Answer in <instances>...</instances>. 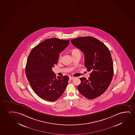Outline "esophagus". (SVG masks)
I'll use <instances>...</instances> for the list:
<instances>
[{"label":"esophagus","instance_id":"obj_1","mask_svg":"<svg viewBox=\"0 0 135 135\" xmlns=\"http://www.w3.org/2000/svg\"><path fill=\"white\" fill-rule=\"evenodd\" d=\"M74 78H75V77H72V76H70V77H69V79H70V80H73Z\"/></svg>","mask_w":135,"mask_h":135}]
</instances>
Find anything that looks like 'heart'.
Listing matches in <instances>:
<instances>
[{"label":"heart","instance_id":"obj_1","mask_svg":"<svg viewBox=\"0 0 135 135\" xmlns=\"http://www.w3.org/2000/svg\"><path fill=\"white\" fill-rule=\"evenodd\" d=\"M71 53H72V54H78V53H80V51H79V49H72V51H71ZM61 58V54H60L59 57V60H60Z\"/></svg>","mask_w":135,"mask_h":135}]
</instances>
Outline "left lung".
<instances>
[{
  "mask_svg": "<svg viewBox=\"0 0 135 135\" xmlns=\"http://www.w3.org/2000/svg\"><path fill=\"white\" fill-rule=\"evenodd\" d=\"M71 42L83 53L85 66L91 72L88 79L80 78L78 90L86 98H96L106 91L112 81L114 68L110 52L104 44L93 37H80Z\"/></svg>",
  "mask_w": 135,
  "mask_h": 135,
  "instance_id": "obj_1",
  "label": "left lung"
}]
</instances>
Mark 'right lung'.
Wrapping results in <instances>:
<instances>
[{
	"label": "right lung",
	"mask_w": 135,
	"mask_h": 135,
	"mask_svg": "<svg viewBox=\"0 0 135 135\" xmlns=\"http://www.w3.org/2000/svg\"><path fill=\"white\" fill-rule=\"evenodd\" d=\"M69 42V40L47 39L33 48L28 56L25 70L26 77L34 91L44 100H57L66 88L68 76L56 78L52 68L58 63L60 53Z\"/></svg>",
	"instance_id": "1"
}]
</instances>
